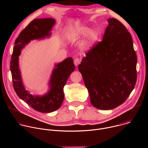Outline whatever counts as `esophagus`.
<instances>
[{
	"label": "esophagus",
	"instance_id": "obj_1",
	"mask_svg": "<svg viewBox=\"0 0 148 148\" xmlns=\"http://www.w3.org/2000/svg\"><path fill=\"white\" fill-rule=\"evenodd\" d=\"M74 64H75V66H78V65L80 64V62H81V60H80L79 58H75V59L74 60Z\"/></svg>",
	"mask_w": 148,
	"mask_h": 148
}]
</instances>
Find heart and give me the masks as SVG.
Segmentation results:
<instances>
[{"instance_id": "obj_1", "label": "heart", "mask_w": 148, "mask_h": 148, "mask_svg": "<svg viewBox=\"0 0 148 148\" xmlns=\"http://www.w3.org/2000/svg\"><path fill=\"white\" fill-rule=\"evenodd\" d=\"M66 35L67 38L70 40L86 36L84 45L86 47H89L96 43L99 38V33L96 29H90L85 26H78L68 30Z\"/></svg>"}]
</instances>
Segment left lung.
I'll return each mask as SVG.
<instances>
[{
    "mask_svg": "<svg viewBox=\"0 0 148 148\" xmlns=\"http://www.w3.org/2000/svg\"><path fill=\"white\" fill-rule=\"evenodd\" d=\"M102 41L87 53L78 66L91 103L102 110L123 103L136 82L137 57L130 32L119 20L108 19Z\"/></svg>",
    "mask_w": 148,
    "mask_h": 148,
    "instance_id": "8db88e82",
    "label": "left lung"
}]
</instances>
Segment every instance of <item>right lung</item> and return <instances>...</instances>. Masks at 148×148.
<instances>
[{"label":"right lung","mask_w":148,"mask_h":148,"mask_svg":"<svg viewBox=\"0 0 148 148\" xmlns=\"http://www.w3.org/2000/svg\"><path fill=\"white\" fill-rule=\"evenodd\" d=\"M55 23L56 20L52 18H36L32 21L15 40L10 61V71L16 94L32 108L44 113L52 112L61 107L64 97L63 88L75 69L73 59L68 57L55 64L49 82L47 92L41 95H33L23 85L19 69L18 56L21 54V51L32 40L50 37Z\"/></svg>","instance_id":"right-lung-1"}]
</instances>
